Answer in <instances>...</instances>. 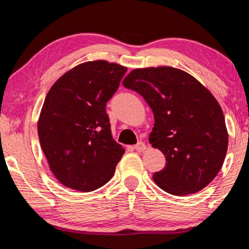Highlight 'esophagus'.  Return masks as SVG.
<instances>
[{
  "instance_id": "1",
  "label": "esophagus",
  "mask_w": 249,
  "mask_h": 249,
  "mask_svg": "<svg viewBox=\"0 0 249 249\" xmlns=\"http://www.w3.org/2000/svg\"><path fill=\"white\" fill-rule=\"evenodd\" d=\"M134 149H136L137 151H140L141 152V151L146 150V145L143 142H139L138 144L134 145Z\"/></svg>"
}]
</instances>
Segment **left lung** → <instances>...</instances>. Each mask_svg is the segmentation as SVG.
<instances>
[{
  "instance_id": "left-lung-1",
  "label": "left lung",
  "mask_w": 249,
  "mask_h": 249,
  "mask_svg": "<svg viewBox=\"0 0 249 249\" xmlns=\"http://www.w3.org/2000/svg\"><path fill=\"white\" fill-rule=\"evenodd\" d=\"M122 85L138 91L153 110L149 141L167 162L153 174L155 184L174 196L196 194L210 184L229 145L223 111L211 91L172 67L134 69Z\"/></svg>"
}]
</instances>
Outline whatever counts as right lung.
I'll return each instance as SVG.
<instances>
[{
  "instance_id": "obj_1",
  "label": "right lung",
  "mask_w": 249,
  "mask_h": 249,
  "mask_svg": "<svg viewBox=\"0 0 249 249\" xmlns=\"http://www.w3.org/2000/svg\"><path fill=\"white\" fill-rule=\"evenodd\" d=\"M127 68L106 60L76 65L48 91L37 129L52 174L89 193L111 179L124 150L112 139L106 104Z\"/></svg>"
}]
</instances>
